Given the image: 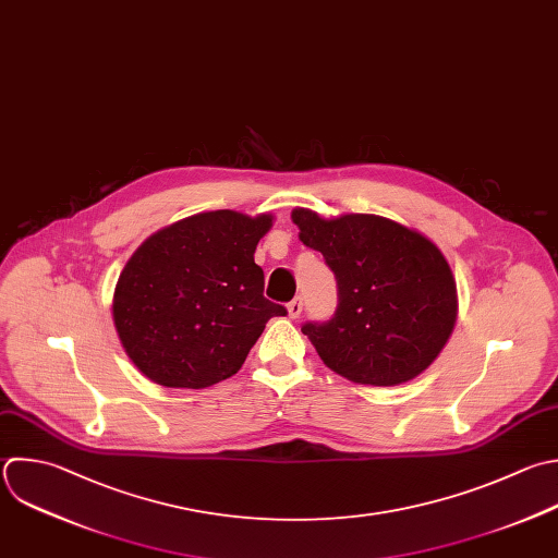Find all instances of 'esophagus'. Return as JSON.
Segmentation results:
<instances>
[{
	"label": "esophagus",
	"mask_w": 558,
	"mask_h": 558,
	"mask_svg": "<svg viewBox=\"0 0 558 558\" xmlns=\"http://www.w3.org/2000/svg\"><path fill=\"white\" fill-rule=\"evenodd\" d=\"M301 312H303V301H301V296H296V299H292V301L288 303V316H290V318H299Z\"/></svg>",
	"instance_id": "34e87169"
}]
</instances>
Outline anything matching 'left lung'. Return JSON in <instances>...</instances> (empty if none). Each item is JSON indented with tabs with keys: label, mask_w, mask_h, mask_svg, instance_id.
Returning a JSON list of instances; mask_svg holds the SVG:
<instances>
[{
	"label": "left lung",
	"mask_w": 558,
	"mask_h": 558,
	"mask_svg": "<svg viewBox=\"0 0 558 558\" xmlns=\"http://www.w3.org/2000/svg\"><path fill=\"white\" fill-rule=\"evenodd\" d=\"M299 240L323 253L336 275L331 320L303 325L320 360L364 386H399L421 375L447 344L458 292L440 248L405 225L375 214L323 218L292 209Z\"/></svg>",
	"instance_id": "1"
}]
</instances>
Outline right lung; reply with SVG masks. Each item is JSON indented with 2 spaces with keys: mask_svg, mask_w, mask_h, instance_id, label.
Instances as JSON below:
<instances>
[{
  "mask_svg": "<svg viewBox=\"0 0 558 558\" xmlns=\"http://www.w3.org/2000/svg\"><path fill=\"white\" fill-rule=\"evenodd\" d=\"M275 216L231 209L153 233L126 262L113 323L133 364L166 388H207L235 375L266 323L286 307L264 296L257 242Z\"/></svg>",
  "mask_w": 558,
  "mask_h": 558,
  "instance_id": "1",
  "label": "right lung"
}]
</instances>
